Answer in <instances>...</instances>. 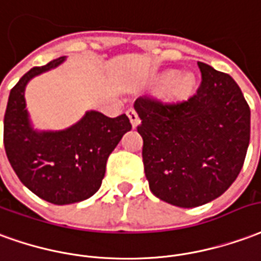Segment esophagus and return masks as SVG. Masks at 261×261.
Masks as SVG:
<instances>
[{
	"label": "esophagus",
	"instance_id": "1",
	"mask_svg": "<svg viewBox=\"0 0 261 261\" xmlns=\"http://www.w3.org/2000/svg\"><path fill=\"white\" fill-rule=\"evenodd\" d=\"M127 118H129V121H130V123H132V126L136 127L138 125H139V116H138V114H136V111L135 110H129L127 111Z\"/></svg>",
	"mask_w": 261,
	"mask_h": 261
}]
</instances>
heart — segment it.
<instances>
[{
  "mask_svg": "<svg viewBox=\"0 0 261 261\" xmlns=\"http://www.w3.org/2000/svg\"><path fill=\"white\" fill-rule=\"evenodd\" d=\"M175 75H177V73H169V74L166 75V81L167 83H170L171 80H174ZM191 86H193V81H191V79L188 77V75H186V77H181L180 80L175 81L174 84V94L175 95H186L187 92L191 90Z\"/></svg>",
  "mask_w": 261,
  "mask_h": 261,
  "instance_id": "obj_1",
  "label": "heart"
}]
</instances>
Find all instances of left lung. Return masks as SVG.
Masks as SVG:
<instances>
[{"instance_id":"left-lung-1","label":"left lung","mask_w":261,"mask_h":261,"mask_svg":"<svg viewBox=\"0 0 261 261\" xmlns=\"http://www.w3.org/2000/svg\"><path fill=\"white\" fill-rule=\"evenodd\" d=\"M201 84L188 99L139 97L135 111L150 191L180 208L222 195L239 175L250 140V108L236 81L198 62Z\"/></svg>"}]
</instances>
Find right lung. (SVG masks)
Segmentation results:
<instances>
[{
	"label": "right lung",
	"instance_id": "add662e5",
	"mask_svg": "<svg viewBox=\"0 0 261 261\" xmlns=\"http://www.w3.org/2000/svg\"><path fill=\"white\" fill-rule=\"evenodd\" d=\"M66 57L33 67L11 90L4 116V146L23 186L55 205L80 202L101 187L107 160L132 129L125 114L108 118L88 111L64 130H35L29 121L25 87L35 75L57 67Z\"/></svg>",
	"mask_w": 261,
	"mask_h": 261
}]
</instances>
